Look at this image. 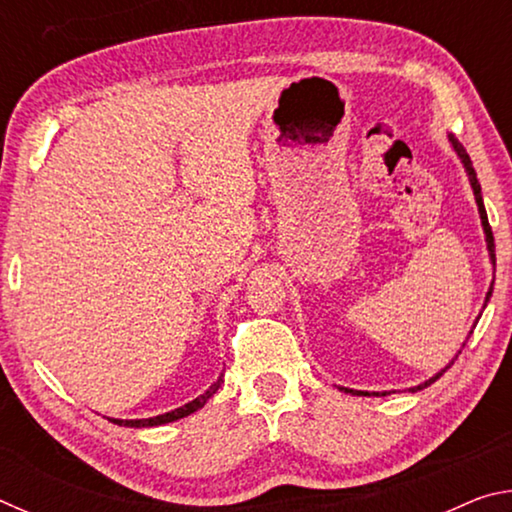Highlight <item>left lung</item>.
Segmentation results:
<instances>
[{
  "instance_id": "obj_1",
  "label": "left lung",
  "mask_w": 512,
  "mask_h": 512,
  "mask_svg": "<svg viewBox=\"0 0 512 512\" xmlns=\"http://www.w3.org/2000/svg\"><path fill=\"white\" fill-rule=\"evenodd\" d=\"M447 140H449V144H452V149H454V153L458 155V160H461V164L465 167V173H467V180H470V185H472V192H474V201H476V207H479V216H481V225H483V235H485V246H488V255H490V262H492V266H495V237H492V228H490V223H488V214H485V205H483V196H481V185H479V180H476V171H474V167H472V160H470V155H467V151L463 149V144L456 140V137L449 133L447 135ZM492 284L495 282H490V289H488V293H485V302H483V309H485V305H488L490 302V296H492ZM479 318L481 316H476V320H474V325L479 323ZM472 325V327H474ZM472 334V332H470ZM470 334H467V339H470ZM463 348H465V343H463ZM461 348V350H463ZM461 350L456 352V357L458 354H461ZM456 357L449 361V366H452V363L456 361ZM449 366H445L443 370H438L436 375L433 377H429L427 381H422V384H418V386H413V388H409V391H422V388H427V386H431L433 381L436 379H440L443 377V372L449 368ZM343 393H352V395H363V397H384V395H388L386 391H381V393H377V391H372V393H368V391H354V388H345V386H339Z\"/></svg>"
}]
</instances>
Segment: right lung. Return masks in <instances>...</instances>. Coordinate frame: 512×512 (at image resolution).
<instances>
[{
    "mask_svg": "<svg viewBox=\"0 0 512 512\" xmlns=\"http://www.w3.org/2000/svg\"><path fill=\"white\" fill-rule=\"evenodd\" d=\"M221 381H223V372L219 375V379L214 381V384L207 388V391L203 395H198L196 400L187 402L185 406H180V409H173L169 413H162V415H155V418H142V420H117V418H110V422L119 424V427H135V429H144V427H160V424H167V422H176L180 418H187V415H192L194 411L203 409V406L207 404V400L219 391L221 388Z\"/></svg>",
    "mask_w": 512,
    "mask_h": 512,
    "instance_id": "add662e5",
    "label": "right lung"
}]
</instances>
